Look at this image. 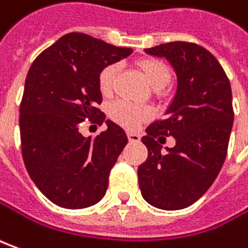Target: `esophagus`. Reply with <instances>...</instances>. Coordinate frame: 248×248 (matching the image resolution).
Returning <instances> with one entry per match:
<instances>
[{
  "instance_id": "esophagus-1",
  "label": "esophagus",
  "mask_w": 248,
  "mask_h": 248,
  "mask_svg": "<svg viewBox=\"0 0 248 248\" xmlns=\"http://www.w3.org/2000/svg\"><path fill=\"white\" fill-rule=\"evenodd\" d=\"M127 139H129V141H130V142H139L141 137L139 136V134H137V133L129 132L127 133Z\"/></svg>"
}]
</instances>
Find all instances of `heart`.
<instances>
[{
	"mask_svg": "<svg viewBox=\"0 0 248 248\" xmlns=\"http://www.w3.org/2000/svg\"><path fill=\"white\" fill-rule=\"evenodd\" d=\"M139 68L152 89L160 92L170 82V77H171L170 68L162 60L142 59L139 62ZM115 74V65H107L106 68H103V71L98 75V88L104 96H108L111 93ZM148 115H150V112L147 108L134 106V104L126 103V101H116L109 108V116L115 121L116 124H122L127 129H133L136 124L147 119Z\"/></svg>",
	"mask_w": 248,
	"mask_h": 248,
	"instance_id": "b5f03b06",
	"label": "heart"
}]
</instances>
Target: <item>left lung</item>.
I'll use <instances>...</instances> for the list:
<instances>
[{
	"label": "left lung",
	"mask_w": 248,
	"mask_h": 248,
	"mask_svg": "<svg viewBox=\"0 0 248 248\" xmlns=\"http://www.w3.org/2000/svg\"><path fill=\"white\" fill-rule=\"evenodd\" d=\"M144 52L166 59L177 88L165 118L141 139L148 158L137 170L139 185L151 206L181 210L201 199L224 165L233 124L232 89L217 59L199 45L177 41ZM162 135L175 137L173 149L163 151L156 141Z\"/></svg>",
	"instance_id": "left-lung-1"
}]
</instances>
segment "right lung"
Here are the masks:
<instances>
[{
	"mask_svg": "<svg viewBox=\"0 0 248 248\" xmlns=\"http://www.w3.org/2000/svg\"><path fill=\"white\" fill-rule=\"evenodd\" d=\"M133 49L70 32L31 64L20 104V140L31 180L52 203L85 209L104 198L109 171L127 144L124 130L106 119L98 75L130 56ZM106 122L94 139L79 132L81 122Z\"/></svg>",
	"mask_w": 248,
	"mask_h": 248,
	"instance_id": "1",
	"label": "right lung"
}]
</instances>
